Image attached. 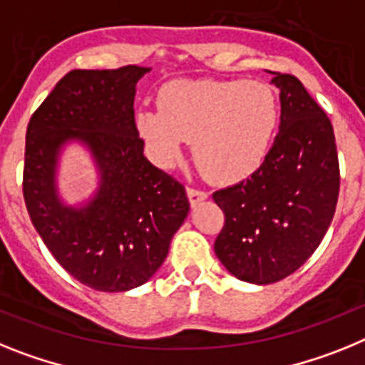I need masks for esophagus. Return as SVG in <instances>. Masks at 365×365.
<instances>
[{"label":"esophagus","instance_id":"34e87169","mask_svg":"<svg viewBox=\"0 0 365 365\" xmlns=\"http://www.w3.org/2000/svg\"><path fill=\"white\" fill-rule=\"evenodd\" d=\"M187 196H189V202H191L192 205H196L200 204V202H204L209 195L205 191H200V189L189 187V189H187Z\"/></svg>","mask_w":365,"mask_h":365}]
</instances>
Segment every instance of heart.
I'll use <instances>...</instances> for the list:
<instances>
[{
  "label": "heart",
  "instance_id": "heart-1",
  "mask_svg": "<svg viewBox=\"0 0 365 365\" xmlns=\"http://www.w3.org/2000/svg\"><path fill=\"white\" fill-rule=\"evenodd\" d=\"M277 93L259 81H180L160 93V110L141 108L135 126L160 163L182 156L192 139L196 163L217 182L259 169L279 126Z\"/></svg>",
  "mask_w": 365,
  "mask_h": 365
}]
</instances>
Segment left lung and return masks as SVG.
<instances>
[{
	"label": "left lung",
	"instance_id": "8db88e82",
	"mask_svg": "<svg viewBox=\"0 0 365 365\" xmlns=\"http://www.w3.org/2000/svg\"><path fill=\"white\" fill-rule=\"evenodd\" d=\"M281 125L250 178L213 192L226 215L215 253L253 284L288 277L316 252L334 217L340 167L329 117L294 75L274 73Z\"/></svg>",
	"mask_w": 365,
	"mask_h": 365
}]
</instances>
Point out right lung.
Here are the masks:
<instances>
[{
	"label": "right lung",
	"mask_w": 365,
	"mask_h": 365,
	"mask_svg": "<svg viewBox=\"0 0 365 365\" xmlns=\"http://www.w3.org/2000/svg\"><path fill=\"white\" fill-rule=\"evenodd\" d=\"M150 69H73L31 117L25 135L24 198L53 257L101 292L145 284L169 253L189 213L185 187L145 158L134 119L139 78ZM71 143L91 152L100 183L66 205L56 173Z\"/></svg>",
	"instance_id": "add662e5"
}]
</instances>
